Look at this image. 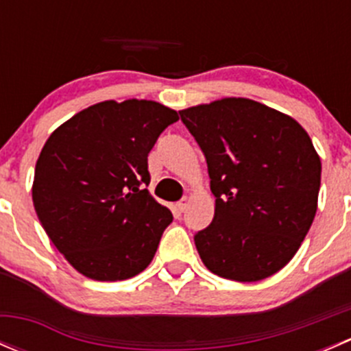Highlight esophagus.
Here are the masks:
<instances>
[{
	"label": "esophagus",
	"mask_w": 351,
	"mask_h": 351,
	"mask_svg": "<svg viewBox=\"0 0 351 351\" xmlns=\"http://www.w3.org/2000/svg\"><path fill=\"white\" fill-rule=\"evenodd\" d=\"M186 205H189V198H186V197H183L182 200H180V202H176V208H178L180 212H183V210H185V208H186Z\"/></svg>",
	"instance_id": "1"
}]
</instances>
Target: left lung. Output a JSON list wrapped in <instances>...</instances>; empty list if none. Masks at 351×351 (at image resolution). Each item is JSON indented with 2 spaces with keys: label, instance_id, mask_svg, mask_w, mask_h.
Instances as JSON below:
<instances>
[{
  "label": "left lung",
  "instance_id": "1",
  "mask_svg": "<svg viewBox=\"0 0 351 351\" xmlns=\"http://www.w3.org/2000/svg\"><path fill=\"white\" fill-rule=\"evenodd\" d=\"M207 161L215 212L195 232L212 274L256 282L285 267L317 210L321 159L306 130L247 98L180 112Z\"/></svg>",
  "mask_w": 351,
  "mask_h": 351
}]
</instances>
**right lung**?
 Segmentation results:
<instances>
[{
  "instance_id": "add662e5",
  "label": "right lung",
  "mask_w": 351,
  "mask_h": 351,
  "mask_svg": "<svg viewBox=\"0 0 351 351\" xmlns=\"http://www.w3.org/2000/svg\"><path fill=\"white\" fill-rule=\"evenodd\" d=\"M178 113L147 100L101 101L47 139L34 207L54 246L84 277L125 280L154 258L173 214L146 189L147 154Z\"/></svg>"
}]
</instances>
